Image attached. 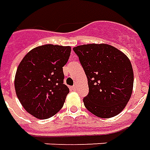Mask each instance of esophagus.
Listing matches in <instances>:
<instances>
[{"label": "esophagus", "instance_id": "obj_1", "mask_svg": "<svg viewBox=\"0 0 150 150\" xmlns=\"http://www.w3.org/2000/svg\"><path fill=\"white\" fill-rule=\"evenodd\" d=\"M72 89H73V90H77V86H72Z\"/></svg>", "mask_w": 150, "mask_h": 150}]
</instances>
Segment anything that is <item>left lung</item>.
<instances>
[{
  "label": "left lung",
  "instance_id": "left-lung-1",
  "mask_svg": "<svg viewBox=\"0 0 150 150\" xmlns=\"http://www.w3.org/2000/svg\"><path fill=\"white\" fill-rule=\"evenodd\" d=\"M86 75L89 94L84 105L92 114L111 118L120 114L131 98L133 70L124 53L106 43L73 47Z\"/></svg>",
  "mask_w": 150,
  "mask_h": 150
}]
</instances>
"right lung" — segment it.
Segmentation results:
<instances>
[{
  "instance_id": "1",
  "label": "right lung",
  "mask_w": 150,
  "mask_h": 150,
  "mask_svg": "<svg viewBox=\"0 0 150 150\" xmlns=\"http://www.w3.org/2000/svg\"><path fill=\"white\" fill-rule=\"evenodd\" d=\"M71 47L45 44L24 56L14 79L16 94L28 113L41 120L56 115L62 108L69 89L64 84L63 67Z\"/></svg>"
}]
</instances>
